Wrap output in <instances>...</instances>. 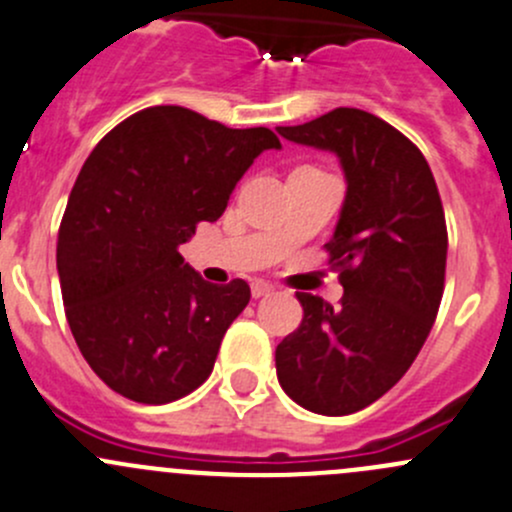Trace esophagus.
<instances>
[{
  "instance_id": "1",
  "label": "esophagus",
  "mask_w": 512,
  "mask_h": 512,
  "mask_svg": "<svg viewBox=\"0 0 512 512\" xmlns=\"http://www.w3.org/2000/svg\"><path fill=\"white\" fill-rule=\"evenodd\" d=\"M250 287H252V297H255V299L267 297V294L275 292V287H272L270 282H265V280H255Z\"/></svg>"
}]
</instances>
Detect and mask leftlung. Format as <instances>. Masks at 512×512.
Masks as SVG:
<instances>
[{
    "label": "left lung",
    "instance_id": "left-lung-1",
    "mask_svg": "<svg viewBox=\"0 0 512 512\" xmlns=\"http://www.w3.org/2000/svg\"><path fill=\"white\" fill-rule=\"evenodd\" d=\"M277 133L332 151L347 178L337 230L324 245L339 270L342 304L297 294L304 317L277 344V379L302 409L347 416L409 371L436 322L446 215L423 153L374 113L334 108Z\"/></svg>",
    "mask_w": 512,
    "mask_h": 512
}]
</instances>
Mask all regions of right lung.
<instances>
[{
	"label": "right lung",
	"instance_id": "right-lung-1",
	"mask_svg": "<svg viewBox=\"0 0 512 512\" xmlns=\"http://www.w3.org/2000/svg\"><path fill=\"white\" fill-rule=\"evenodd\" d=\"M270 128H227L183 106L133 113L98 141L56 242L66 319L98 379L138 404H170L213 371L245 280L205 282L178 247L215 223Z\"/></svg>",
	"mask_w": 512,
	"mask_h": 512
}]
</instances>
